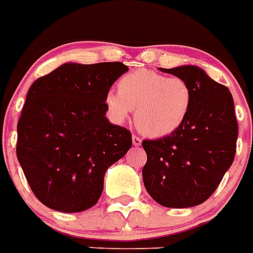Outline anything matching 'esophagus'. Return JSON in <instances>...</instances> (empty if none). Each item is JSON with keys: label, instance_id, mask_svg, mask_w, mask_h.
Listing matches in <instances>:
<instances>
[{"label": "esophagus", "instance_id": "1", "mask_svg": "<svg viewBox=\"0 0 253 253\" xmlns=\"http://www.w3.org/2000/svg\"><path fill=\"white\" fill-rule=\"evenodd\" d=\"M132 144L135 145V146H140V145H141V139H140L139 136H132Z\"/></svg>", "mask_w": 253, "mask_h": 253}]
</instances>
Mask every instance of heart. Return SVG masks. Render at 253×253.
<instances>
[{
	"label": "heart",
	"mask_w": 253,
	"mask_h": 253,
	"mask_svg": "<svg viewBox=\"0 0 253 253\" xmlns=\"http://www.w3.org/2000/svg\"><path fill=\"white\" fill-rule=\"evenodd\" d=\"M118 91H108L104 102L111 117L122 122L135 109V125L144 135L164 137L186 122L193 104V90L178 76L168 78L140 69L125 75Z\"/></svg>",
	"instance_id": "b5f03b06"
}]
</instances>
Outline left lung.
Instances as JSON below:
<instances>
[{
	"label": "left lung",
	"mask_w": 253,
	"mask_h": 253,
	"mask_svg": "<svg viewBox=\"0 0 253 253\" xmlns=\"http://www.w3.org/2000/svg\"><path fill=\"white\" fill-rule=\"evenodd\" d=\"M184 79L193 90L187 120L175 132L144 140L146 191L167 208H191L211 196L232 166L238 124L229 89L196 66L160 69Z\"/></svg>",
	"instance_id": "obj_1"
}]
</instances>
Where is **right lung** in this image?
<instances>
[{
  "instance_id": "add662e5",
  "label": "right lung",
  "mask_w": 253,
  "mask_h": 253,
  "mask_svg": "<svg viewBox=\"0 0 253 253\" xmlns=\"http://www.w3.org/2000/svg\"><path fill=\"white\" fill-rule=\"evenodd\" d=\"M127 70L122 62L65 63L30 86L17 122L16 155L47 208L79 212L95 205L105 170L131 148L129 129L109 122L104 102Z\"/></svg>"
}]
</instances>
